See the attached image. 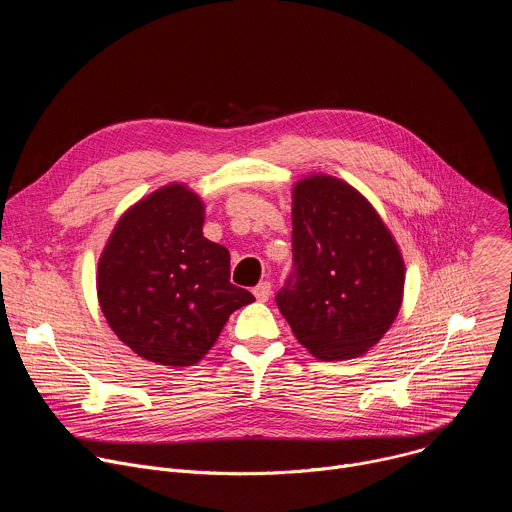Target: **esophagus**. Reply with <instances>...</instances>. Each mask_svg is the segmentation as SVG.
<instances>
[{
  "mask_svg": "<svg viewBox=\"0 0 512 512\" xmlns=\"http://www.w3.org/2000/svg\"><path fill=\"white\" fill-rule=\"evenodd\" d=\"M253 294H255V298H257L259 302H267V300L271 298V283H269V281H261V283L253 289Z\"/></svg>",
  "mask_w": 512,
  "mask_h": 512,
  "instance_id": "obj_1",
  "label": "esophagus"
}]
</instances>
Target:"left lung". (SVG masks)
<instances>
[{
  "mask_svg": "<svg viewBox=\"0 0 512 512\" xmlns=\"http://www.w3.org/2000/svg\"><path fill=\"white\" fill-rule=\"evenodd\" d=\"M296 281L277 306L320 360L369 352L393 326L405 291L401 249L369 198L342 178L310 172L291 188Z\"/></svg>",
  "mask_w": 512,
  "mask_h": 512,
  "instance_id": "8db88e82",
  "label": "left lung"
}]
</instances>
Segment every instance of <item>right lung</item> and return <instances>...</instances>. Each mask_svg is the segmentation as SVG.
<instances>
[{"instance_id":"obj_1","label":"right lung","mask_w":512,"mask_h":512,"mask_svg":"<svg viewBox=\"0 0 512 512\" xmlns=\"http://www.w3.org/2000/svg\"><path fill=\"white\" fill-rule=\"evenodd\" d=\"M204 200L170 182L131 204L97 265V298L115 336L166 369L198 364L229 316L255 302L231 283L229 249L202 235Z\"/></svg>"}]
</instances>
